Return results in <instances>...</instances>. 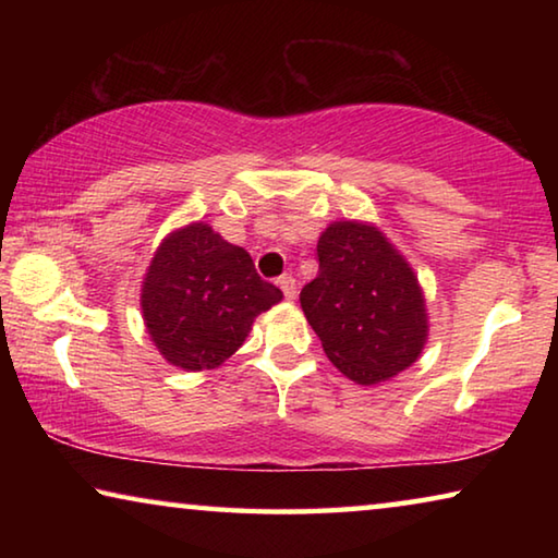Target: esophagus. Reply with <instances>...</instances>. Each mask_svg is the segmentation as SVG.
<instances>
[{
	"instance_id": "1",
	"label": "esophagus",
	"mask_w": 558,
	"mask_h": 558,
	"mask_svg": "<svg viewBox=\"0 0 558 558\" xmlns=\"http://www.w3.org/2000/svg\"><path fill=\"white\" fill-rule=\"evenodd\" d=\"M278 286L282 290V295H286V300H295V295H298L295 278H292V276H280L278 278Z\"/></svg>"
}]
</instances>
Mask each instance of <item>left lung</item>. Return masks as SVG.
Here are the masks:
<instances>
[{"instance_id":"obj_1","label":"left lung","mask_w":558,"mask_h":558,"mask_svg":"<svg viewBox=\"0 0 558 558\" xmlns=\"http://www.w3.org/2000/svg\"><path fill=\"white\" fill-rule=\"evenodd\" d=\"M317 258L300 305L329 362L362 386L409 369L428 342V310L401 251L379 226L342 219L319 235Z\"/></svg>"}]
</instances>
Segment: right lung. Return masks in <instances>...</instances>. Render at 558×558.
I'll return each mask as SVG.
<instances>
[{
  "instance_id": "add662e5",
  "label": "right lung",
  "mask_w": 558,
  "mask_h": 558,
  "mask_svg": "<svg viewBox=\"0 0 558 558\" xmlns=\"http://www.w3.org/2000/svg\"><path fill=\"white\" fill-rule=\"evenodd\" d=\"M280 300L282 292L260 280L248 253L204 221L165 235L140 290L149 339L184 372L221 366L256 317Z\"/></svg>"
}]
</instances>
